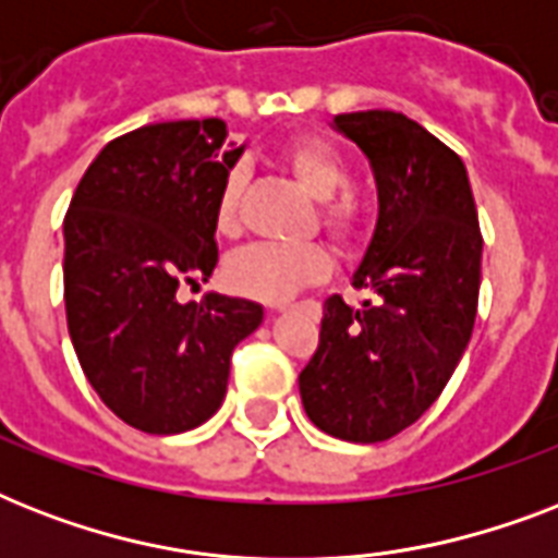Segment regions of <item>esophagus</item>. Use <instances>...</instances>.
<instances>
[{"label": "esophagus", "instance_id": "esophagus-1", "mask_svg": "<svg viewBox=\"0 0 558 558\" xmlns=\"http://www.w3.org/2000/svg\"><path fill=\"white\" fill-rule=\"evenodd\" d=\"M269 310H271V313H280V310H287V306H283V304H271Z\"/></svg>", "mask_w": 558, "mask_h": 558}]
</instances>
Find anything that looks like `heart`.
<instances>
[{
  "label": "heart",
  "instance_id": "heart-1",
  "mask_svg": "<svg viewBox=\"0 0 558 558\" xmlns=\"http://www.w3.org/2000/svg\"><path fill=\"white\" fill-rule=\"evenodd\" d=\"M278 161L295 177L313 199L322 202V228L332 243L359 245L371 231V208L359 193L348 191L350 168L332 144L322 138H295L278 153ZM245 177L240 170L228 173L214 208V228L222 236L240 231V202H243ZM330 269V257L322 245H275L257 243L236 252L226 263V283L231 292L263 304H280L298 292L322 280Z\"/></svg>",
  "mask_w": 558,
  "mask_h": 558
}]
</instances>
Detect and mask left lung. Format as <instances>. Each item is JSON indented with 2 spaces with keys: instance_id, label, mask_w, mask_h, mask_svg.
<instances>
[{
  "instance_id": "8db88e82",
  "label": "left lung",
  "mask_w": 558,
  "mask_h": 558,
  "mask_svg": "<svg viewBox=\"0 0 558 558\" xmlns=\"http://www.w3.org/2000/svg\"><path fill=\"white\" fill-rule=\"evenodd\" d=\"M336 126L371 159L379 187L376 231L353 275L376 301H324L298 385L322 432L381 442L432 408L472 339L484 236L463 161L425 126L390 109L344 112Z\"/></svg>"
}]
</instances>
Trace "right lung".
Listing matches in <instances>:
<instances>
[{"instance_id":"add662e5","label":"right lung","mask_w":558,"mask_h":558,"mask_svg":"<svg viewBox=\"0 0 558 558\" xmlns=\"http://www.w3.org/2000/svg\"><path fill=\"white\" fill-rule=\"evenodd\" d=\"M243 147L219 118L118 135L83 173L63 219V298L74 353L104 405L147 434L217 414L231 353L263 306L179 287L210 278L214 208Z\"/></svg>"}]
</instances>
